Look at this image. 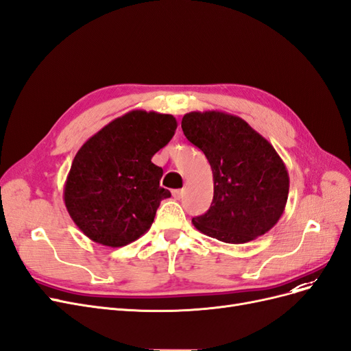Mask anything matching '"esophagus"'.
I'll list each match as a JSON object with an SVG mask.
<instances>
[{
    "mask_svg": "<svg viewBox=\"0 0 351 351\" xmlns=\"http://www.w3.org/2000/svg\"><path fill=\"white\" fill-rule=\"evenodd\" d=\"M172 197L175 198V199H180L184 197V191L182 189H173L172 191Z\"/></svg>",
    "mask_w": 351,
    "mask_h": 351,
    "instance_id": "obj_1",
    "label": "esophagus"
}]
</instances>
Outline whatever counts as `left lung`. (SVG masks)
Returning <instances> with one entry per match:
<instances>
[{
	"label": "left lung",
	"instance_id": "1",
	"mask_svg": "<svg viewBox=\"0 0 351 351\" xmlns=\"http://www.w3.org/2000/svg\"><path fill=\"white\" fill-rule=\"evenodd\" d=\"M185 137L213 169L210 210L192 218L204 234L243 244L263 236L285 211L289 175L274 146L237 115L192 111L184 115Z\"/></svg>",
	"mask_w": 351,
	"mask_h": 351
}]
</instances>
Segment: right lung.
<instances>
[{"label":"right lung","mask_w":351,"mask_h":351,"mask_svg":"<svg viewBox=\"0 0 351 351\" xmlns=\"http://www.w3.org/2000/svg\"><path fill=\"white\" fill-rule=\"evenodd\" d=\"M171 114L134 110L102 127L77 150L63 189L66 210L93 241L123 247L150 228L160 201L171 192L160 186L156 152L175 134Z\"/></svg>","instance_id":"obj_1"}]
</instances>
